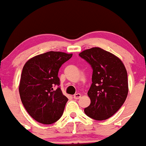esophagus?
<instances>
[{
  "label": "esophagus",
  "mask_w": 146,
  "mask_h": 146,
  "mask_svg": "<svg viewBox=\"0 0 146 146\" xmlns=\"http://www.w3.org/2000/svg\"><path fill=\"white\" fill-rule=\"evenodd\" d=\"M81 98V94H80V93H76V94L74 95V96H73V98L75 99V100H78V99H80Z\"/></svg>",
  "instance_id": "esophagus-1"
}]
</instances>
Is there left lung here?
Listing matches in <instances>:
<instances>
[{
	"mask_svg": "<svg viewBox=\"0 0 146 146\" xmlns=\"http://www.w3.org/2000/svg\"><path fill=\"white\" fill-rule=\"evenodd\" d=\"M79 56L93 68L92 84L88 91L90 104L84 108L87 116L105 120L118 111L128 93V75L118 57L100 47L86 49Z\"/></svg>",
	"mask_w": 146,
	"mask_h": 146,
	"instance_id": "obj_1",
	"label": "left lung"
}]
</instances>
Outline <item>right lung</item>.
Masks as SVG:
<instances>
[{
  "label": "right lung",
  "instance_id": "1",
  "mask_svg": "<svg viewBox=\"0 0 146 146\" xmlns=\"http://www.w3.org/2000/svg\"><path fill=\"white\" fill-rule=\"evenodd\" d=\"M72 53L48 51L25 63L19 84L22 103L29 115L43 124H51L62 115L68 98L62 93L58 71Z\"/></svg>",
  "mask_w": 146,
  "mask_h": 146
}]
</instances>
